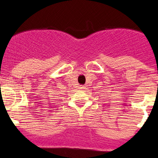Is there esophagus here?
<instances>
[{
	"instance_id": "obj_1",
	"label": "esophagus",
	"mask_w": 158,
	"mask_h": 158,
	"mask_svg": "<svg viewBox=\"0 0 158 158\" xmlns=\"http://www.w3.org/2000/svg\"><path fill=\"white\" fill-rule=\"evenodd\" d=\"M80 89H85V87H84V85H80Z\"/></svg>"
}]
</instances>
